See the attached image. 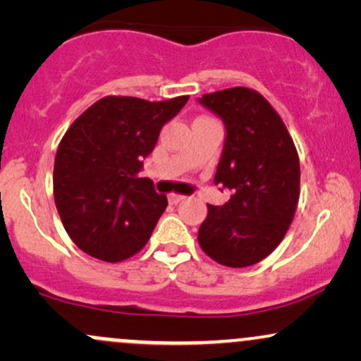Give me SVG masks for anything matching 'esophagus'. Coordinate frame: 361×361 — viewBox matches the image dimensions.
<instances>
[{
    "mask_svg": "<svg viewBox=\"0 0 361 361\" xmlns=\"http://www.w3.org/2000/svg\"><path fill=\"white\" fill-rule=\"evenodd\" d=\"M168 198H169V204L176 205V204H180V202H183L186 197H185V195H180V193H169Z\"/></svg>",
    "mask_w": 361,
    "mask_h": 361,
    "instance_id": "obj_1",
    "label": "esophagus"
}]
</instances>
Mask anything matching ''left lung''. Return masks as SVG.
<instances>
[{
  "label": "left lung",
  "instance_id": "8db88e82",
  "mask_svg": "<svg viewBox=\"0 0 361 361\" xmlns=\"http://www.w3.org/2000/svg\"><path fill=\"white\" fill-rule=\"evenodd\" d=\"M200 103L226 123L214 183L233 190V197L222 207L207 205L198 244L224 267H251L279 246L293 221L299 154L283 120L256 90H221L204 94Z\"/></svg>",
  "mask_w": 361,
  "mask_h": 361
}]
</instances>
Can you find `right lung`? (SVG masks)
Instances as JSON below:
<instances>
[{"mask_svg": "<svg viewBox=\"0 0 361 361\" xmlns=\"http://www.w3.org/2000/svg\"><path fill=\"white\" fill-rule=\"evenodd\" d=\"M186 102V94L164 102L111 94L66 130L54 161V200L69 238L86 255L118 263L147 244L168 198L139 171L161 128Z\"/></svg>", "mask_w": 361, "mask_h": 361, "instance_id": "1", "label": "right lung"}]
</instances>
